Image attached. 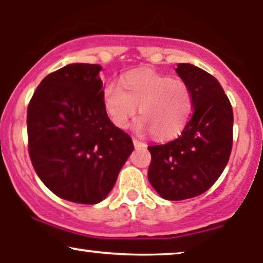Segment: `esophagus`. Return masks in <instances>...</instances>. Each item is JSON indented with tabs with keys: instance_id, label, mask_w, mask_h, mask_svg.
<instances>
[{
	"instance_id": "obj_1",
	"label": "esophagus",
	"mask_w": 263,
	"mask_h": 263,
	"mask_svg": "<svg viewBox=\"0 0 263 263\" xmlns=\"http://www.w3.org/2000/svg\"><path fill=\"white\" fill-rule=\"evenodd\" d=\"M132 141H134V144H135L136 148H137V147H146V146H147V144L144 143V142L138 141L137 138H132Z\"/></svg>"
}]
</instances>
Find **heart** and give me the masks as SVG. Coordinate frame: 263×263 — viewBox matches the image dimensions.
Wrapping results in <instances>:
<instances>
[{
  "label": "heart",
  "mask_w": 263,
  "mask_h": 263,
  "mask_svg": "<svg viewBox=\"0 0 263 263\" xmlns=\"http://www.w3.org/2000/svg\"><path fill=\"white\" fill-rule=\"evenodd\" d=\"M105 110L115 126L127 125L140 107L138 131L152 132L158 140L174 137L185 127L193 110V96L185 81L153 70H135L104 90Z\"/></svg>",
  "instance_id": "obj_1"
}]
</instances>
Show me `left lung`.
I'll use <instances>...</instances> for the list:
<instances>
[{"label": "left lung", "mask_w": 263, "mask_h": 263, "mask_svg": "<svg viewBox=\"0 0 263 263\" xmlns=\"http://www.w3.org/2000/svg\"><path fill=\"white\" fill-rule=\"evenodd\" d=\"M176 71L192 91V119L176 140L148 147V180L167 200L198 197L218 180L230 158L234 126L230 101L213 75L188 63Z\"/></svg>", "instance_id": "1"}]
</instances>
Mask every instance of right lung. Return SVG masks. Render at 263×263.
Here are the masks:
<instances>
[{"label":"right lung","mask_w":263,"mask_h":263,"mask_svg":"<svg viewBox=\"0 0 263 263\" xmlns=\"http://www.w3.org/2000/svg\"><path fill=\"white\" fill-rule=\"evenodd\" d=\"M100 70L75 63L50 73L27 110L33 168L48 189L73 203L104 200L135 148L108 119Z\"/></svg>","instance_id":"add662e5"}]
</instances>
